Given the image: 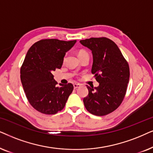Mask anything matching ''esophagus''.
<instances>
[{
  "mask_svg": "<svg viewBox=\"0 0 153 153\" xmlns=\"http://www.w3.org/2000/svg\"><path fill=\"white\" fill-rule=\"evenodd\" d=\"M80 86V84H78V83H75V84H73V87H74V89H77L78 87H79Z\"/></svg>",
  "mask_w": 153,
  "mask_h": 153,
  "instance_id": "esophagus-1",
  "label": "esophagus"
}]
</instances>
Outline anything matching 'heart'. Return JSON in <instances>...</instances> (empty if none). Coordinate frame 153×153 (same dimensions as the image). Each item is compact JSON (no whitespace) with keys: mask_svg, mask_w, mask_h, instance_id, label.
Here are the masks:
<instances>
[{"mask_svg":"<svg viewBox=\"0 0 153 153\" xmlns=\"http://www.w3.org/2000/svg\"><path fill=\"white\" fill-rule=\"evenodd\" d=\"M87 52L85 50H79L78 51V56H82V55H83V54H87Z\"/></svg>","mask_w":153,"mask_h":153,"instance_id":"b5f03b06","label":"heart"}]
</instances>
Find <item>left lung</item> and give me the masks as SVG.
Listing matches in <instances>:
<instances>
[{
  "instance_id": "obj_1",
  "label": "left lung",
  "mask_w": 153,
  "mask_h": 153,
  "mask_svg": "<svg viewBox=\"0 0 153 153\" xmlns=\"http://www.w3.org/2000/svg\"><path fill=\"white\" fill-rule=\"evenodd\" d=\"M80 43L91 51V73L99 83L97 87L87 85L89 94L83 99L86 109L97 116L106 115L123 102L129 80V64L113 40L91 38Z\"/></svg>"
}]
</instances>
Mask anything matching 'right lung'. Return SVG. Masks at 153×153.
<instances>
[{
	"instance_id": "1",
	"label": "right lung",
	"mask_w": 153,
	"mask_h": 153,
	"mask_svg": "<svg viewBox=\"0 0 153 153\" xmlns=\"http://www.w3.org/2000/svg\"><path fill=\"white\" fill-rule=\"evenodd\" d=\"M76 40L43 39L30 47L20 71V78L28 102L40 113L54 115L64 108L73 90L71 83L60 85L52 71L61 68L66 52Z\"/></svg>"
}]
</instances>
